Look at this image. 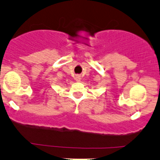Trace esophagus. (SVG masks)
Returning a JSON list of instances; mask_svg holds the SVG:
<instances>
[{"mask_svg": "<svg viewBox=\"0 0 160 160\" xmlns=\"http://www.w3.org/2000/svg\"><path fill=\"white\" fill-rule=\"evenodd\" d=\"M75 80H76L77 82H79V81L81 80L80 76H76V77H75Z\"/></svg>", "mask_w": 160, "mask_h": 160, "instance_id": "esophagus-1", "label": "esophagus"}]
</instances>
